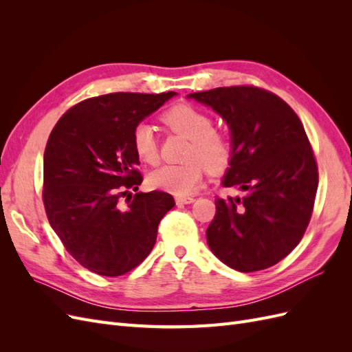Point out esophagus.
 Instances as JSON below:
<instances>
[{
	"label": "esophagus",
	"instance_id": "34e87169",
	"mask_svg": "<svg viewBox=\"0 0 352 352\" xmlns=\"http://www.w3.org/2000/svg\"><path fill=\"white\" fill-rule=\"evenodd\" d=\"M195 199L192 197H177L176 198V204L177 206H184V204H190V202H194Z\"/></svg>",
	"mask_w": 352,
	"mask_h": 352
}]
</instances>
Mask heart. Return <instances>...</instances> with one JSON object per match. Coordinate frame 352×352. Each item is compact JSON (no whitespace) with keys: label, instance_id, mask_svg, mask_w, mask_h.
<instances>
[{"label":"heart","instance_id":"b5f03b06","mask_svg":"<svg viewBox=\"0 0 352 352\" xmlns=\"http://www.w3.org/2000/svg\"><path fill=\"white\" fill-rule=\"evenodd\" d=\"M162 122L190 141L186 164H164L148 176V184L177 197L198 189L206 168L210 173L226 170L233 157V141L228 132L216 129L214 119L190 104H176L162 114ZM133 151L141 162L154 164L158 160V142L154 127L140 122L132 132Z\"/></svg>","mask_w":352,"mask_h":352}]
</instances>
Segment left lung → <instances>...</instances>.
I'll use <instances>...</instances> for the list:
<instances>
[{"instance_id":"1","label":"left lung","mask_w":352,"mask_h":352,"mask_svg":"<svg viewBox=\"0 0 352 352\" xmlns=\"http://www.w3.org/2000/svg\"><path fill=\"white\" fill-rule=\"evenodd\" d=\"M230 127L233 157L207 229L211 251L242 273L278 264L302 239L318 185L313 146L300 117L278 95L254 85L189 94Z\"/></svg>"}]
</instances>
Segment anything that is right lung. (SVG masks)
I'll list each match as a JSON object with an SVG mask.
<instances>
[{
	"mask_svg": "<svg viewBox=\"0 0 352 352\" xmlns=\"http://www.w3.org/2000/svg\"><path fill=\"white\" fill-rule=\"evenodd\" d=\"M173 95L113 92L83 100L50 133L42 201L66 251L89 272L116 278L138 267L154 247L160 220L175 207L163 190L129 192L142 184L133 127Z\"/></svg>",
	"mask_w": 352,
	"mask_h": 352,
	"instance_id": "add662e5",
	"label": "right lung"
}]
</instances>
